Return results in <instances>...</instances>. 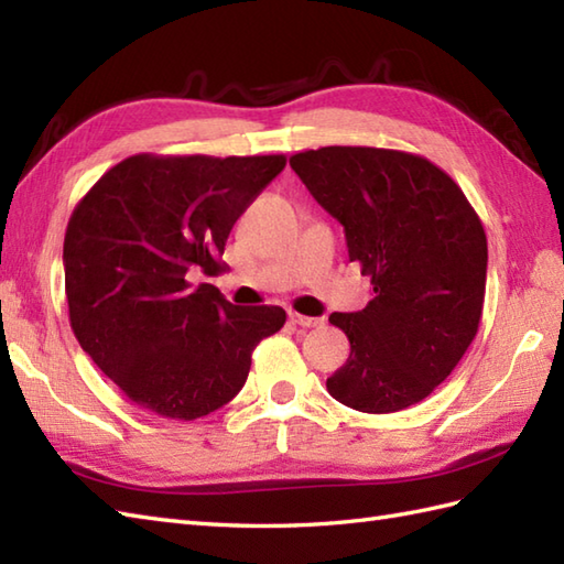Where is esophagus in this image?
Wrapping results in <instances>:
<instances>
[{"label": "esophagus", "mask_w": 564, "mask_h": 564, "mask_svg": "<svg viewBox=\"0 0 564 564\" xmlns=\"http://www.w3.org/2000/svg\"><path fill=\"white\" fill-rule=\"evenodd\" d=\"M291 322L297 327H303V329H313V327L322 325L319 317H307V315H297V313H291Z\"/></svg>", "instance_id": "obj_1"}]
</instances>
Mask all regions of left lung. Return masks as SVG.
Instances as JSON below:
<instances>
[{
  "mask_svg": "<svg viewBox=\"0 0 564 564\" xmlns=\"http://www.w3.org/2000/svg\"><path fill=\"white\" fill-rule=\"evenodd\" d=\"M291 166L344 225L349 259L373 283L364 310L329 315L351 344L329 394L368 414L422 402L480 327L487 237L475 208L446 172L410 152L332 145L293 154Z\"/></svg>",
  "mask_w": 564,
  "mask_h": 564,
  "instance_id": "obj_1",
  "label": "left lung"
}]
</instances>
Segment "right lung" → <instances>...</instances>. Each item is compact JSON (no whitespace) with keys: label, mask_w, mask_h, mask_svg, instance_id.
Here are the masks:
<instances>
[{"label":"right lung","mask_w":564,"mask_h":564,"mask_svg":"<svg viewBox=\"0 0 564 564\" xmlns=\"http://www.w3.org/2000/svg\"><path fill=\"white\" fill-rule=\"evenodd\" d=\"M283 166V154H133L72 210V332L140 410L178 422L220 410L242 390L257 344L285 325L279 305L239 307L188 281L225 269L232 225Z\"/></svg>","instance_id":"1"}]
</instances>
